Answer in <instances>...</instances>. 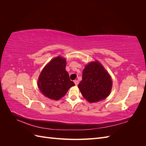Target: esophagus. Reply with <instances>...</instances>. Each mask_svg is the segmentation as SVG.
I'll use <instances>...</instances> for the list:
<instances>
[{
    "instance_id": "obj_1",
    "label": "esophagus",
    "mask_w": 146,
    "mask_h": 146,
    "mask_svg": "<svg viewBox=\"0 0 146 146\" xmlns=\"http://www.w3.org/2000/svg\"><path fill=\"white\" fill-rule=\"evenodd\" d=\"M74 83H75V85H78V80H74Z\"/></svg>"
}]
</instances>
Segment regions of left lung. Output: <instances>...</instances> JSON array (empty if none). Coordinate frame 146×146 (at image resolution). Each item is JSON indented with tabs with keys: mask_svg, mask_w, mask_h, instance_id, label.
I'll list each match as a JSON object with an SVG mask.
<instances>
[{
	"mask_svg": "<svg viewBox=\"0 0 146 146\" xmlns=\"http://www.w3.org/2000/svg\"><path fill=\"white\" fill-rule=\"evenodd\" d=\"M82 94L91 103L105 99L110 93L112 81L110 75L98 61L91 62L83 70L78 84Z\"/></svg>",
	"mask_w": 146,
	"mask_h": 146,
	"instance_id": "1",
	"label": "left lung"
}]
</instances>
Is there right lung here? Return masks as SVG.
Masks as SVG:
<instances>
[{
  "mask_svg": "<svg viewBox=\"0 0 146 146\" xmlns=\"http://www.w3.org/2000/svg\"><path fill=\"white\" fill-rule=\"evenodd\" d=\"M66 61L57 56L51 60L41 72L38 86L42 94L50 99L58 100L70 87L75 85L66 70Z\"/></svg>",
  "mask_w": 146,
  "mask_h": 146,
  "instance_id": "1",
  "label": "right lung"
}]
</instances>
